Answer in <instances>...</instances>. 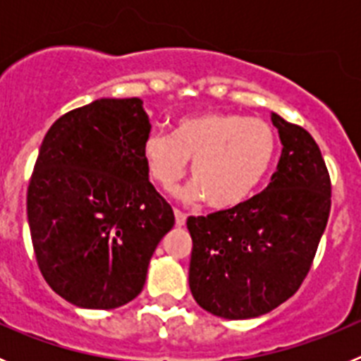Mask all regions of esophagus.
I'll use <instances>...</instances> for the list:
<instances>
[{
	"mask_svg": "<svg viewBox=\"0 0 361 361\" xmlns=\"http://www.w3.org/2000/svg\"><path fill=\"white\" fill-rule=\"evenodd\" d=\"M175 224L178 226V228H180V226H184L186 224V213L184 212H180V209H175Z\"/></svg>",
	"mask_w": 361,
	"mask_h": 361,
	"instance_id": "1",
	"label": "esophagus"
}]
</instances>
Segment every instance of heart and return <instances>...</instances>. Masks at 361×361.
<instances>
[{"label":"heart","instance_id":"b5f03b06","mask_svg":"<svg viewBox=\"0 0 361 361\" xmlns=\"http://www.w3.org/2000/svg\"><path fill=\"white\" fill-rule=\"evenodd\" d=\"M276 135L262 119L240 114L183 117L175 132H152L142 145L148 171L170 190L184 178L190 161L195 186L190 197H204L215 209H229L255 193L275 161Z\"/></svg>","mask_w":361,"mask_h":361}]
</instances>
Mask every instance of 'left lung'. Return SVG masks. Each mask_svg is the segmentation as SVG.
<instances>
[{"label":"left lung","mask_w":361,"mask_h":361,"mask_svg":"<svg viewBox=\"0 0 361 361\" xmlns=\"http://www.w3.org/2000/svg\"><path fill=\"white\" fill-rule=\"evenodd\" d=\"M282 141L276 171L258 195L190 216V289L229 320L255 318L291 298L307 276L331 213V177L311 133L273 114Z\"/></svg>","instance_id":"8db88e82"}]
</instances>
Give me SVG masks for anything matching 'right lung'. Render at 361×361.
I'll return each instance as SVG.
<instances>
[{
  "label": "right lung",
  "mask_w": 361,
  "mask_h": 361,
  "mask_svg": "<svg viewBox=\"0 0 361 361\" xmlns=\"http://www.w3.org/2000/svg\"><path fill=\"white\" fill-rule=\"evenodd\" d=\"M149 130L139 97L97 99L44 135L27 190L28 226L41 275L70 304L132 302L173 228V209L142 157Z\"/></svg>",
  "instance_id": "1"
}]
</instances>
